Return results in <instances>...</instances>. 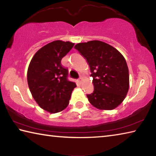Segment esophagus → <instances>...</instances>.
I'll return each instance as SVG.
<instances>
[{
    "instance_id": "1",
    "label": "esophagus",
    "mask_w": 156,
    "mask_h": 156,
    "mask_svg": "<svg viewBox=\"0 0 156 156\" xmlns=\"http://www.w3.org/2000/svg\"><path fill=\"white\" fill-rule=\"evenodd\" d=\"M78 83H80V84H81L82 83V81H83V78H82L81 77H80L78 78Z\"/></svg>"
}]
</instances>
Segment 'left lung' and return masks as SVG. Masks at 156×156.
<instances>
[{
	"label": "left lung",
	"instance_id": "left-lung-1",
	"mask_svg": "<svg viewBox=\"0 0 156 156\" xmlns=\"http://www.w3.org/2000/svg\"><path fill=\"white\" fill-rule=\"evenodd\" d=\"M74 48L90 67L94 90L87 95L89 102L99 109H115L129 90V69L125 58L114 47L100 41L78 43Z\"/></svg>",
	"mask_w": 156,
	"mask_h": 156
}]
</instances>
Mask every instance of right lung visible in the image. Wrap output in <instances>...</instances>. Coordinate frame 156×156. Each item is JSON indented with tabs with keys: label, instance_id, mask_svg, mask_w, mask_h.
<instances>
[{
	"label": "right lung",
	"instance_id": "add662e5",
	"mask_svg": "<svg viewBox=\"0 0 156 156\" xmlns=\"http://www.w3.org/2000/svg\"><path fill=\"white\" fill-rule=\"evenodd\" d=\"M74 43L53 41L37 51L27 70L29 88L34 100L42 109L58 113L68 106L76 83L68 80V69L61 60Z\"/></svg>",
	"mask_w": 156,
	"mask_h": 156
}]
</instances>
